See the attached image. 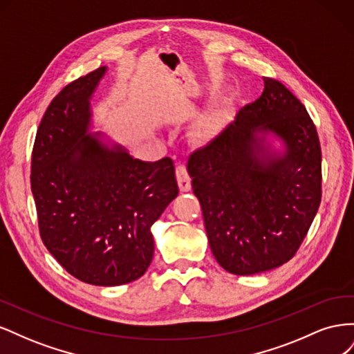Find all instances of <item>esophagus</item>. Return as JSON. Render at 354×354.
<instances>
[{"label":"esophagus","mask_w":354,"mask_h":354,"mask_svg":"<svg viewBox=\"0 0 354 354\" xmlns=\"http://www.w3.org/2000/svg\"><path fill=\"white\" fill-rule=\"evenodd\" d=\"M176 176L178 181V187L181 192H189L192 187V178L187 173V168L183 162H178L176 167Z\"/></svg>","instance_id":"1"}]
</instances>
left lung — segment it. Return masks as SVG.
<instances>
[{
  "mask_svg": "<svg viewBox=\"0 0 354 354\" xmlns=\"http://www.w3.org/2000/svg\"><path fill=\"white\" fill-rule=\"evenodd\" d=\"M263 94L189 158L211 251L224 270L255 274L276 269L298 251L322 198V152L304 104L266 78ZM273 133L286 146L270 156Z\"/></svg>",
  "mask_w": 354,
  "mask_h": 354,
  "instance_id": "8db88e82",
  "label": "left lung"
}]
</instances>
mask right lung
<instances>
[{"instance_id": "add662e5", "label": "right lung", "mask_w": 354, "mask_h": 354, "mask_svg": "<svg viewBox=\"0 0 354 354\" xmlns=\"http://www.w3.org/2000/svg\"><path fill=\"white\" fill-rule=\"evenodd\" d=\"M102 66L72 81L47 108L30 160V189L41 239L77 279L130 283L153 257L151 227L178 195L171 158L134 159L88 134L90 99Z\"/></svg>"}]
</instances>
